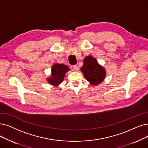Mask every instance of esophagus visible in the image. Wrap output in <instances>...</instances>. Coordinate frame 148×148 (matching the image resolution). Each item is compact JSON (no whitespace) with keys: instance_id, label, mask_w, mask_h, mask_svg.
Wrapping results in <instances>:
<instances>
[{"instance_id":"1","label":"esophagus","mask_w":148,"mask_h":148,"mask_svg":"<svg viewBox=\"0 0 148 148\" xmlns=\"http://www.w3.org/2000/svg\"><path fill=\"white\" fill-rule=\"evenodd\" d=\"M73 70L75 71H78V67L77 65H75V66H73Z\"/></svg>"}]
</instances>
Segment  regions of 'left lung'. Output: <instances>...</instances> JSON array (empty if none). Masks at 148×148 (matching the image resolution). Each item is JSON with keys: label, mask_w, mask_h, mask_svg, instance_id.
<instances>
[{"label": "left lung", "mask_w": 148, "mask_h": 148, "mask_svg": "<svg viewBox=\"0 0 148 148\" xmlns=\"http://www.w3.org/2000/svg\"><path fill=\"white\" fill-rule=\"evenodd\" d=\"M83 63L81 71L87 81L92 86H97L101 84L106 75L105 69L99 64L97 60L92 56L85 57Z\"/></svg>", "instance_id": "obj_1"}]
</instances>
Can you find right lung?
<instances>
[{
    "instance_id": "obj_1",
    "label": "right lung",
    "mask_w": 148,
    "mask_h": 148,
    "mask_svg": "<svg viewBox=\"0 0 148 148\" xmlns=\"http://www.w3.org/2000/svg\"><path fill=\"white\" fill-rule=\"evenodd\" d=\"M69 70L70 69L66 65L55 63L51 67V75L47 79V82L50 85L58 87L63 81L65 75Z\"/></svg>"
}]
</instances>
